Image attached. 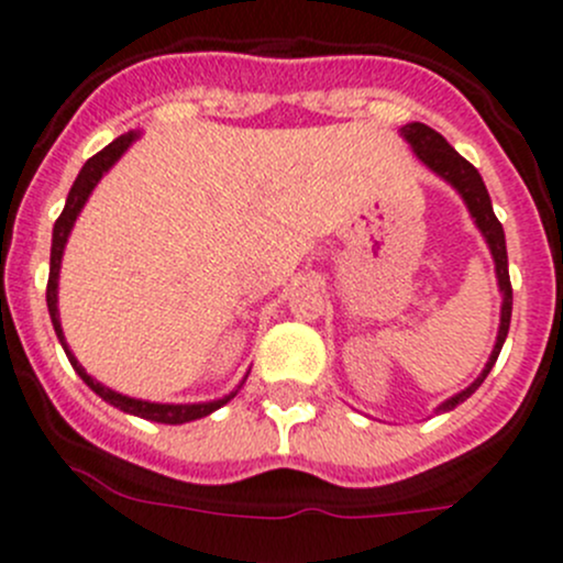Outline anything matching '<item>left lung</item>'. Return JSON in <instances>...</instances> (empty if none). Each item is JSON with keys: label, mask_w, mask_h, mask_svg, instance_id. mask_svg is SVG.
Returning <instances> with one entry per match:
<instances>
[{"label": "left lung", "mask_w": 563, "mask_h": 563, "mask_svg": "<svg viewBox=\"0 0 563 563\" xmlns=\"http://www.w3.org/2000/svg\"><path fill=\"white\" fill-rule=\"evenodd\" d=\"M402 136L408 139L410 144H413L416 155H419V158L424 161V164L430 166L432 172H438L441 177H446V180L452 183V186L457 188L460 194H463L465 205H468L471 216L476 219L478 230H482V235L487 238L489 252H493V257H495V274H498L500 292H504V306H500L498 342H495L493 355H489V361H487V366H484L482 375H478L476 380H473L471 386L465 388V391H460L457 397H452L449 402L441 405V410H452V408H457L460 402H465V399H468L471 394L476 391L478 386H482L484 377L489 375L493 364L498 361L500 347H504V339H506V333H509L511 282H509V265H506L504 227H500V221L495 219L493 202H489V194H487V188H484V180H482V175H478L476 166H473L471 161H465L463 155H460L457 150H454L452 144H449L446 139L441 136V133L432 131V128L424 125V122H408V125L402 128Z\"/></svg>", "instance_id": "obj_1"}]
</instances>
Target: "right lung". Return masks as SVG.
<instances>
[{
	"label": "right lung",
	"instance_id": "1",
	"mask_svg": "<svg viewBox=\"0 0 563 563\" xmlns=\"http://www.w3.org/2000/svg\"><path fill=\"white\" fill-rule=\"evenodd\" d=\"M133 139H136V133H125V136L114 139V142L106 144V147L100 150V153H95L92 158L87 161L85 166H81L79 177H76L74 188H70V194H68V202H65V210H63V213H59L57 224H54L52 268H48L46 303H48V314H52V322H54V331H57L59 342H63L65 353H68V358H70V366H74V369L79 372L81 380H85L87 386H90L100 399H106V402L114 405V408L125 410V413L142 416V419L158 421V424H186V421L202 419V416H208V413H213V410H219L221 405L230 402V399L235 397V394H230V397H224V399H216V402H199V405H158V402H142V399L122 397V394H117V391H111V388L100 386L98 380H92V377L87 375L85 366H81L79 361L74 358V353H70L68 344H65L63 325H59L57 279H59V263H63V249H65V241H68V235H70V227H74L76 216H79V210L85 208L87 197H90L92 188L98 186V180H100V177H103V172H109V166L114 164V161L120 158L122 153H125L128 144H131Z\"/></svg>",
	"mask_w": 563,
	"mask_h": 563
}]
</instances>
